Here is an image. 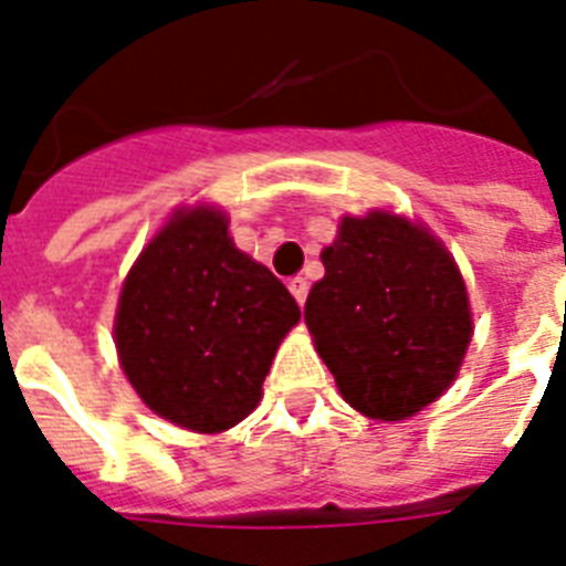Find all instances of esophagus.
<instances>
[{"instance_id": "esophagus-1", "label": "esophagus", "mask_w": 566, "mask_h": 566, "mask_svg": "<svg viewBox=\"0 0 566 566\" xmlns=\"http://www.w3.org/2000/svg\"><path fill=\"white\" fill-rule=\"evenodd\" d=\"M287 287H291L293 298H296L298 305H305V298H307V282H305V279H302V275H296V279H291V284H287Z\"/></svg>"}]
</instances>
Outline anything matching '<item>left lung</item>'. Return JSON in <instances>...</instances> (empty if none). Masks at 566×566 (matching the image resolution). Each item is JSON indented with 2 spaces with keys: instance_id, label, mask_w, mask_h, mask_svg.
Instances as JSON below:
<instances>
[{
  "instance_id": "1",
  "label": "left lung",
  "mask_w": 566,
  "mask_h": 566,
  "mask_svg": "<svg viewBox=\"0 0 566 566\" xmlns=\"http://www.w3.org/2000/svg\"><path fill=\"white\" fill-rule=\"evenodd\" d=\"M305 322L342 397L402 420L452 386L472 339L467 284L446 247L406 218H345Z\"/></svg>"
}]
</instances>
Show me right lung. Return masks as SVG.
Segmentation results:
<instances>
[{
  "label": "right lung",
  "instance_id": "1",
  "mask_svg": "<svg viewBox=\"0 0 566 566\" xmlns=\"http://www.w3.org/2000/svg\"><path fill=\"white\" fill-rule=\"evenodd\" d=\"M296 298L198 207L151 239L123 284L114 339L135 391L184 429L224 431L261 400Z\"/></svg>",
  "mask_w": 566,
  "mask_h": 566
}]
</instances>
